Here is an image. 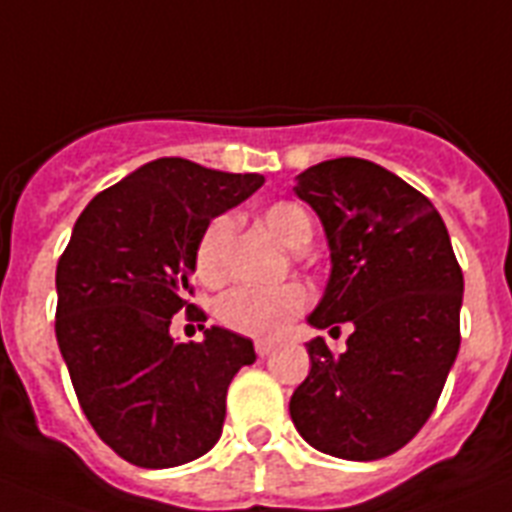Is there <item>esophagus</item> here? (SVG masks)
Returning a JSON list of instances; mask_svg holds the SVG:
<instances>
[{
  "mask_svg": "<svg viewBox=\"0 0 512 512\" xmlns=\"http://www.w3.org/2000/svg\"><path fill=\"white\" fill-rule=\"evenodd\" d=\"M255 350H257V355H260V358H268V355L275 350V345H273V342H268V340H257Z\"/></svg>",
  "mask_w": 512,
  "mask_h": 512,
  "instance_id": "esophagus-1",
  "label": "esophagus"
}]
</instances>
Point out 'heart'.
Here are the masks:
<instances>
[{"label":"heart","mask_w":512,"mask_h":512,"mask_svg":"<svg viewBox=\"0 0 512 512\" xmlns=\"http://www.w3.org/2000/svg\"><path fill=\"white\" fill-rule=\"evenodd\" d=\"M260 221L273 231L291 250H301L311 239L309 213L293 201H275L260 211ZM234 221L231 216H216L201 231L195 242L193 265L198 281L206 286H219L226 278V257H229ZM311 293L304 283H283L273 288L242 286L234 288L219 301L216 317L226 330L247 337H278L301 311L309 306Z\"/></svg>","instance_id":"b5f03b06"}]
</instances>
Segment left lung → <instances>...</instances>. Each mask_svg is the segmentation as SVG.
Instances as JSON below:
<instances>
[{
    "mask_svg": "<svg viewBox=\"0 0 512 512\" xmlns=\"http://www.w3.org/2000/svg\"><path fill=\"white\" fill-rule=\"evenodd\" d=\"M293 190L319 213L332 255L309 322L355 330L345 353L322 337L306 345L311 371L293 391L291 420L317 451L384 459L420 433L456 361L461 265L433 203L368 159L314 164Z\"/></svg>",
    "mask_w": 512,
    "mask_h": 512,
    "instance_id": "left-lung-1",
    "label": "left lung"
}]
</instances>
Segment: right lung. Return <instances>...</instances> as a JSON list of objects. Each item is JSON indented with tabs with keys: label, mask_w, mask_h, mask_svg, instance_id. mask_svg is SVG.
<instances>
[{
	"label": "right lung",
	"mask_w": 512,
	"mask_h": 512,
	"mask_svg": "<svg viewBox=\"0 0 512 512\" xmlns=\"http://www.w3.org/2000/svg\"><path fill=\"white\" fill-rule=\"evenodd\" d=\"M260 185L162 157L97 193L74 224L56 268V340L79 407L128 464L170 469L219 441L252 340L211 327L203 342H175L170 324L182 309L206 322L190 283L195 242Z\"/></svg>",
	"instance_id": "right-lung-1"
}]
</instances>
